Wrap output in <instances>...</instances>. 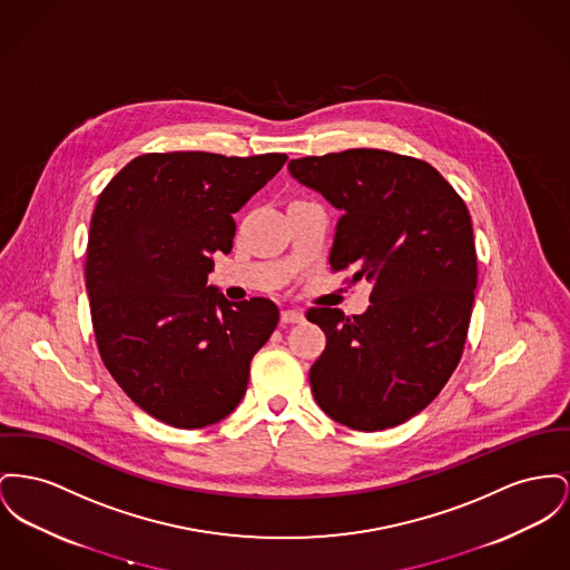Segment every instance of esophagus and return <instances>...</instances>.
Returning <instances> with one entry per match:
<instances>
[{"instance_id": "esophagus-1", "label": "esophagus", "mask_w": 570, "mask_h": 570, "mask_svg": "<svg viewBox=\"0 0 570 570\" xmlns=\"http://www.w3.org/2000/svg\"><path fill=\"white\" fill-rule=\"evenodd\" d=\"M282 323H291V325H295V323H302L303 318V312H299V309H284L282 312Z\"/></svg>"}]
</instances>
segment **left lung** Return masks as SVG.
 Segmentation results:
<instances>
[{
    "mask_svg": "<svg viewBox=\"0 0 570 570\" xmlns=\"http://www.w3.org/2000/svg\"><path fill=\"white\" fill-rule=\"evenodd\" d=\"M288 171L342 213L332 268L372 284L364 314L307 312L327 335L312 394L348 429L399 426L431 404L465 346L478 284L468 206L433 166L387 150L293 159Z\"/></svg>",
    "mask_w": 570,
    "mask_h": 570,
    "instance_id": "1",
    "label": "left lung"
}]
</instances>
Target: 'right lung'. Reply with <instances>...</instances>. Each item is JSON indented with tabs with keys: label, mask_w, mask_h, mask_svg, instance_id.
<instances>
[{
	"label": "right lung",
	"mask_w": 570,
	"mask_h": 570,
	"mask_svg": "<svg viewBox=\"0 0 570 570\" xmlns=\"http://www.w3.org/2000/svg\"><path fill=\"white\" fill-rule=\"evenodd\" d=\"M286 159L150 153L99 196L86 288L102 364L139 409L174 429L230 415L252 357L277 327L275 303L228 302L206 282L213 256L233 249V213Z\"/></svg>",
	"instance_id": "right-lung-1"
}]
</instances>
